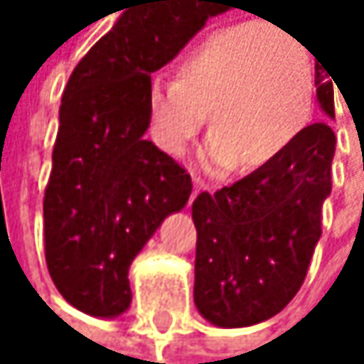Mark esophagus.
<instances>
[{
    "instance_id": "34e87169",
    "label": "esophagus",
    "mask_w": 364,
    "mask_h": 364,
    "mask_svg": "<svg viewBox=\"0 0 364 364\" xmlns=\"http://www.w3.org/2000/svg\"><path fill=\"white\" fill-rule=\"evenodd\" d=\"M207 190V186L203 183V181L200 178H194V192H192V200L200 194V192H205Z\"/></svg>"
}]
</instances>
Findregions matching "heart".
I'll use <instances>...</instances> for the list:
<instances>
[{
	"mask_svg": "<svg viewBox=\"0 0 364 364\" xmlns=\"http://www.w3.org/2000/svg\"><path fill=\"white\" fill-rule=\"evenodd\" d=\"M314 67L299 41L262 21L212 32L183 58L176 80L148 87L150 137L170 157H183L209 113L212 135L200 150L209 174L240 161L267 166L308 127Z\"/></svg>",
	"mask_w": 364,
	"mask_h": 364,
	"instance_id": "heart-1",
	"label": "heart"
}]
</instances>
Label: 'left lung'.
Returning a JSON list of instances; mask_svg holds the SVG:
<instances>
[{
  "instance_id": "left-lung-1",
  "label": "left lung",
  "mask_w": 364,
  "mask_h": 364,
  "mask_svg": "<svg viewBox=\"0 0 364 364\" xmlns=\"http://www.w3.org/2000/svg\"><path fill=\"white\" fill-rule=\"evenodd\" d=\"M314 85L321 109L334 117L328 74L316 72ZM334 146L326 122L310 124L271 164L216 194L196 196L194 304L209 323L255 326L297 295L321 237L323 200L332 192Z\"/></svg>"
}]
</instances>
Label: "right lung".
<instances>
[{"instance_id":"obj_1","label":"right lung","mask_w":364,"mask_h":364,"mask_svg":"<svg viewBox=\"0 0 364 364\" xmlns=\"http://www.w3.org/2000/svg\"><path fill=\"white\" fill-rule=\"evenodd\" d=\"M220 12L218 0H129L69 76L43 233L54 286L85 314L113 318L129 310L135 255L192 194L190 174L144 139L148 87L150 74Z\"/></svg>"}]
</instances>
